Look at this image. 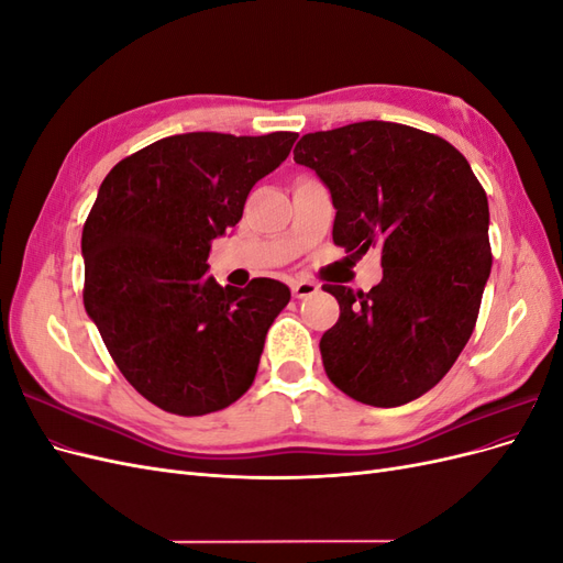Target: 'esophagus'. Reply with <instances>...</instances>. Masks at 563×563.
Returning <instances> with one entry per match:
<instances>
[{
	"instance_id": "esophagus-1",
	"label": "esophagus",
	"mask_w": 563,
	"mask_h": 563,
	"mask_svg": "<svg viewBox=\"0 0 563 563\" xmlns=\"http://www.w3.org/2000/svg\"><path fill=\"white\" fill-rule=\"evenodd\" d=\"M319 291V284L314 282H308V279H298V282H291V294L294 298H310Z\"/></svg>"
}]
</instances>
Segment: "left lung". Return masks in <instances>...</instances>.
<instances>
[{
	"instance_id": "8db88e82",
	"label": "left lung",
	"mask_w": 563,
	"mask_h": 563,
	"mask_svg": "<svg viewBox=\"0 0 563 563\" xmlns=\"http://www.w3.org/2000/svg\"><path fill=\"white\" fill-rule=\"evenodd\" d=\"M294 159L329 187L333 242L354 261L380 251L368 294L323 284L340 305L319 343L329 380L380 408L422 397L479 317L493 263L482 183L444 139L376 119L302 135Z\"/></svg>"
}]
</instances>
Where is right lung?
<instances>
[{"mask_svg": "<svg viewBox=\"0 0 563 563\" xmlns=\"http://www.w3.org/2000/svg\"><path fill=\"white\" fill-rule=\"evenodd\" d=\"M298 133H178L119 162L84 223V308L124 378L176 416H207L251 387L267 329L291 300L258 277L220 286L216 236L242 220L251 187Z\"/></svg>", "mask_w": 563, "mask_h": 563, "instance_id": "1", "label": "right lung"}]
</instances>
